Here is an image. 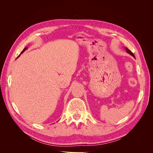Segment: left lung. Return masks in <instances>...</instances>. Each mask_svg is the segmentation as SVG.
Returning a JSON list of instances; mask_svg holds the SVG:
<instances>
[{"instance_id": "1", "label": "left lung", "mask_w": 153, "mask_h": 153, "mask_svg": "<svg viewBox=\"0 0 153 153\" xmlns=\"http://www.w3.org/2000/svg\"><path fill=\"white\" fill-rule=\"evenodd\" d=\"M126 48V52L128 53H129V54H130L131 55H132V56L133 57H135V55H134V54L131 52V51L130 50H129L128 48Z\"/></svg>"}]
</instances>
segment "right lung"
<instances>
[{
	"label": "right lung",
	"mask_w": 153,
	"mask_h": 153,
	"mask_svg": "<svg viewBox=\"0 0 153 153\" xmlns=\"http://www.w3.org/2000/svg\"><path fill=\"white\" fill-rule=\"evenodd\" d=\"M27 49V47H26V48H24V50H23V51H22V52H21V53H22L23 52H25V50H26ZM19 56H20V55H18V57H19Z\"/></svg>",
	"instance_id": "add662e5"
}]
</instances>
